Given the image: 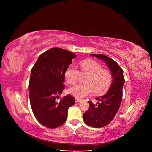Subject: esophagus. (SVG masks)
<instances>
[{"mask_svg":"<svg viewBox=\"0 0 152 152\" xmlns=\"http://www.w3.org/2000/svg\"><path fill=\"white\" fill-rule=\"evenodd\" d=\"M81 102V99H75V102L76 103H78V102Z\"/></svg>","mask_w":152,"mask_h":152,"instance_id":"1","label":"esophagus"}]
</instances>
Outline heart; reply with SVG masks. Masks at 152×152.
Masks as SVG:
<instances>
[{
	"mask_svg": "<svg viewBox=\"0 0 152 152\" xmlns=\"http://www.w3.org/2000/svg\"><path fill=\"white\" fill-rule=\"evenodd\" d=\"M88 75L86 77V84H77L68 90L69 94L76 99H82L90 95L94 90L95 94H104L109 88L112 83L110 72L102 68L100 64L95 60L88 59L80 62V71L70 65L64 73L65 78L69 84L76 83L80 75Z\"/></svg>",
	"mask_w": 152,
	"mask_h": 152,
	"instance_id": "obj_1",
	"label": "heart"
}]
</instances>
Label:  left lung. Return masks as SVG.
Returning a JSON list of instances; mask_svg holds the SVG:
<instances>
[{"label": "left lung", "mask_w": 152, "mask_h": 152, "mask_svg": "<svg viewBox=\"0 0 152 152\" xmlns=\"http://www.w3.org/2000/svg\"><path fill=\"white\" fill-rule=\"evenodd\" d=\"M104 61L112 72V85L104 96L97 98L96 104L88 101L90 107L83 115L85 123L93 128H102L108 125L114 118L121 104L122 88L124 83L123 70L111 58L103 54H91Z\"/></svg>", "instance_id": "left-lung-1"}]
</instances>
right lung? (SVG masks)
Returning a JSON list of instances; mask_svg holds the SVG:
<instances>
[{
    "instance_id": "obj_1",
    "label": "right lung",
    "mask_w": 152,
    "mask_h": 152,
    "mask_svg": "<svg viewBox=\"0 0 152 152\" xmlns=\"http://www.w3.org/2000/svg\"><path fill=\"white\" fill-rule=\"evenodd\" d=\"M76 57L74 53L52 48L42 53L32 67L29 83L31 109L38 121L47 128H56L66 121L67 110L75 104L70 95L57 102L64 90V73Z\"/></svg>"
}]
</instances>
